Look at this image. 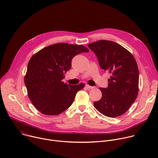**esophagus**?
<instances>
[{"label": "esophagus", "mask_w": 158, "mask_h": 158, "mask_svg": "<svg viewBox=\"0 0 158 158\" xmlns=\"http://www.w3.org/2000/svg\"><path fill=\"white\" fill-rule=\"evenodd\" d=\"M85 87H86L87 88L89 89H92L94 88V87H93V86H91V85H88V84H86V85H85Z\"/></svg>", "instance_id": "34e87169"}]
</instances>
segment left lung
<instances>
[{
	"instance_id": "obj_1",
	"label": "left lung",
	"mask_w": 158,
	"mask_h": 158,
	"mask_svg": "<svg viewBox=\"0 0 158 158\" xmlns=\"http://www.w3.org/2000/svg\"><path fill=\"white\" fill-rule=\"evenodd\" d=\"M96 55L101 69L109 72L107 88L100 87L102 98L94 102L103 115L116 118L124 114L136 99L139 71L132 54L119 44L100 40L88 44Z\"/></svg>"
}]
</instances>
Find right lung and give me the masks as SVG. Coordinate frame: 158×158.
Listing matches in <instances>:
<instances>
[{"instance_id": "1", "label": "right lung", "mask_w": 158, "mask_h": 158, "mask_svg": "<svg viewBox=\"0 0 158 158\" xmlns=\"http://www.w3.org/2000/svg\"><path fill=\"white\" fill-rule=\"evenodd\" d=\"M89 51L82 45L57 43L32 56L24 83L30 100L42 114L58 115L71 106L77 93L85 85H73L64 83L62 79L71 69L73 58Z\"/></svg>"}]
</instances>
